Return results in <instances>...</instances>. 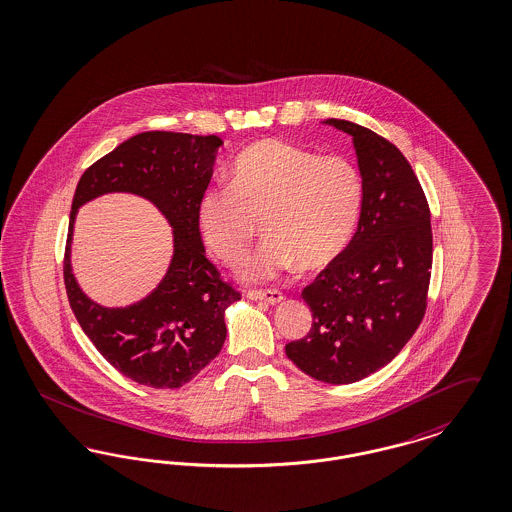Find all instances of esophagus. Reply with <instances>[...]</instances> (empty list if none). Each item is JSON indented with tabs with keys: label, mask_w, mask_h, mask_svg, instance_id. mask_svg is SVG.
<instances>
[{
	"label": "esophagus",
	"mask_w": 512,
	"mask_h": 512,
	"mask_svg": "<svg viewBox=\"0 0 512 512\" xmlns=\"http://www.w3.org/2000/svg\"><path fill=\"white\" fill-rule=\"evenodd\" d=\"M246 298L262 300V302H267V304H279L283 300V292L277 289H250L246 290Z\"/></svg>",
	"instance_id": "esophagus-1"
}]
</instances>
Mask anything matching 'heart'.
I'll use <instances>...</instances> for the list:
<instances>
[{
    "label": "heart",
    "instance_id": "heart-1",
    "mask_svg": "<svg viewBox=\"0 0 512 512\" xmlns=\"http://www.w3.org/2000/svg\"><path fill=\"white\" fill-rule=\"evenodd\" d=\"M363 206V179L344 156H321L283 139L246 147L231 183L202 193L197 208L206 245L235 266L256 235L266 241L246 258V281H267L298 264L312 271L333 264L354 239Z\"/></svg>",
    "mask_w": 512,
    "mask_h": 512
}]
</instances>
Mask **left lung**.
<instances>
[{
	"instance_id": "1",
	"label": "left lung",
	"mask_w": 512,
	"mask_h": 512,
	"mask_svg": "<svg viewBox=\"0 0 512 512\" xmlns=\"http://www.w3.org/2000/svg\"><path fill=\"white\" fill-rule=\"evenodd\" d=\"M363 206L348 248L302 290L312 329L285 346L306 375L352 384L398 356L423 321L432 271V225L423 187L400 149L354 122Z\"/></svg>"
}]
</instances>
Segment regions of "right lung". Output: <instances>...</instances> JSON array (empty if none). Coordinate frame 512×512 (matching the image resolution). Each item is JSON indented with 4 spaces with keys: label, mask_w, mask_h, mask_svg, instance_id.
<instances>
[{
    "label": "right lung",
    "mask_w": 512,
    "mask_h": 512,
    "mask_svg": "<svg viewBox=\"0 0 512 512\" xmlns=\"http://www.w3.org/2000/svg\"><path fill=\"white\" fill-rule=\"evenodd\" d=\"M218 135L143 132L93 162L76 185L65 248L68 304L82 331L116 371L151 388H179L220 354L223 313L241 292L206 258L197 208L212 179ZM112 190L155 201L175 227V258L145 301L103 309L79 290L69 269V237L78 205Z\"/></svg>",
    "instance_id": "right-lung-1"
}]
</instances>
